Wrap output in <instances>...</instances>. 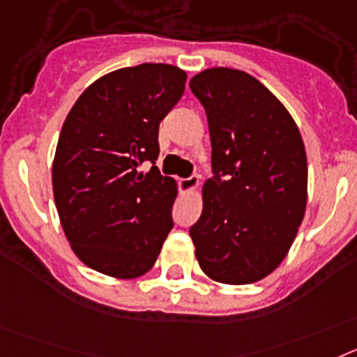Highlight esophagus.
Wrapping results in <instances>:
<instances>
[{"label":"esophagus","instance_id":"1","mask_svg":"<svg viewBox=\"0 0 357 357\" xmlns=\"http://www.w3.org/2000/svg\"><path fill=\"white\" fill-rule=\"evenodd\" d=\"M199 187V178L197 176H190V178H183L179 179V188H181V192H194L196 188Z\"/></svg>","mask_w":357,"mask_h":357}]
</instances>
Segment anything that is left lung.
<instances>
[{
  "instance_id": "8db88e82",
  "label": "left lung",
  "mask_w": 357,
  "mask_h": 357,
  "mask_svg": "<svg viewBox=\"0 0 357 357\" xmlns=\"http://www.w3.org/2000/svg\"><path fill=\"white\" fill-rule=\"evenodd\" d=\"M206 111L212 179L190 228L208 278L262 280L286 259L307 204V156L289 111L246 71L208 68L190 80Z\"/></svg>"
}]
</instances>
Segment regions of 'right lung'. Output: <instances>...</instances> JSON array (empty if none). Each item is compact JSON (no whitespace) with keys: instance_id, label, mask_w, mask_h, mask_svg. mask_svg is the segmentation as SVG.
Instances as JSON below:
<instances>
[{"instance_id":"right-lung-1","label":"right lung","mask_w":357,"mask_h":357,"mask_svg":"<svg viewBox=\"0 0 357 357\" xmlns=\"http://www.w3.org/2000/svg\"><path fill=\"white\" fill-rule=\"evenodd\" d=\"M187 73L145 63L100 77L77 98L59 135L52 185L71 250L88 268L138 278L172 230L178 183L158 167V127L185 91Z\"/></svg>"}]
</instances>
